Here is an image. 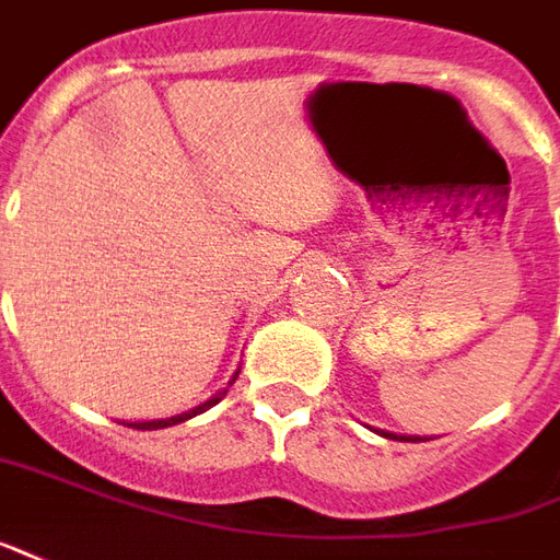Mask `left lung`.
Listing matches in <instances>:
<instances>
[{
  "label": "left lung",
  "instance_id": "8db88e82",
  "mask_svg": "<svg viewBox=\"0 0 560 560\" xmlns=\"http://www.w3.org/2000/svg\"><path fill=\"white\" fill-rule=\"evenodd\" d=\"M381 435H390V439H399V442H423L420 435H396V433H381Z\"/></svg>",
  "mask_w": 560,
  "mask_h": 560
}]
</instances>
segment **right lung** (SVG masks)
Here are the masks:
<instances>
[{
  "label": "right lung",
  "mask_w": 560,
  "mask_h": 560,
  "mask_svg": "<svg viewBox=\"0 0 560 560\" xmlns=\"http://www.w3.org/2000/svg\"><path fill=\"white\" fill-rule=\"evenodd\" d=\"M237 381V372H234V377L229 381V387ZM229 387L225 390H219L213 396V399H207L203 405H198V408H191V411H185V415H176V418H164V420H137V423H127V427H133V430H164V427H173V423H183V420L195 418V415H200V411H207V408H213L215 402H222L225 399V393H229Z\"/></svg>",
  "instance_id": "right-lung-1"
}]
</instances>
